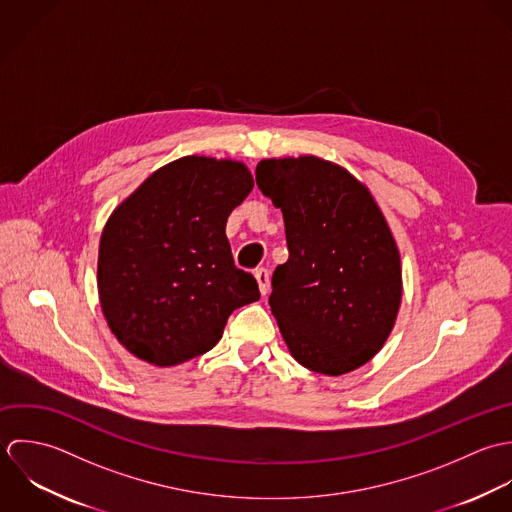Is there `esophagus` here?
<instances>
[{
  "instance_id": "esophagus-1",
  "label": "esophagus",
  "mask_w": 512,
  "mask_h": 512,
  "mask_svg": "<svg viewBox=\"0 0 512 512\" xmlns=\"http://www.w3.org/2000/svg\"><path fill=\"white\" fill-rule=\"evenodd\" d=\"M255 279H257V283H259V291H261V295H267L269 293V287H271V275H269V271L267 269H255Z\"/></svg>"
}]
</instances>
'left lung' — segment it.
Listing matches in <instances>:
<instances>
[{"label": "left lung", "mask_w": 512, "mask_h": 512, "mask_svg": "<svg viewBox=\"0 0 512 512\" xmlns=\"http://www.w3.org/2000/svg\"><path fill=\"white\" fill-rule=\"evenodd\" d=\"M259 190L281 207L289 259L273 273L271 312L291 356L342 376L386 344L402 305V263L374 196L318 156L267 158Z\"/></svg>", "instance_id": "left-lung-1"}]
</instances>
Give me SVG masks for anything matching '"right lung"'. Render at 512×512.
Here are the masks:
<instances>
[{"mask_svg":"<svg viewBox=\"0 0 512 512\" xmlns=\"http://www.w3.org/2000/svg\"><path fill=\"white\" fill-rule=\"evenodd\" d=\"M251 190L243 162L194 154L158 168L114 207L97 285L106 324L132 356L158 368L184 364L219 342L235 308L259 301L225 235Z\"/></svg>","mask_w":512,"mask_h":512,"instance_id":"obj_1","label":"right lung"}]
</instances>
